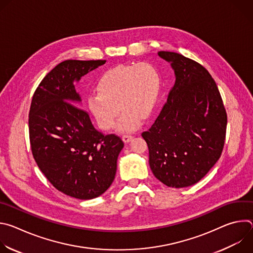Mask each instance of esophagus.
<instances>
[{
    "label": "esophagus",
    "mask_w": 253,
    "mask_h": 253,
    "mask_svg": "<svg viewBox=\"0 0 253 253\" xmlns=\"http://www.w3.org/2000/svg\"><path fill=\"white\" fill-rule=\"evenodd\" d=\"M133 135H130V134H124L123 136H122V140L125 142V143H128V142H130L132 139H133Z\"/></svg>",
    "instance_id": "34e87169"
}]
</instances>
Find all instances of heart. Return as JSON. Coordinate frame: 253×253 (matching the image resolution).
<instances>
[{
  "instance_id": "b5f03b06",
  "label": "heart",
  "mask_w": 253,
  "mask_h": 253,
  "mask_svg": "<svg viewBox=\"0 0 253 253\" xmlns=\"http://www.w3.org/2000/svg\"><path fill=\"white\" fill-rule=\"evenodd\" d=\"M96 91L89 95L88 106L102 130H136L154 113L159 101L161 80L157 69L150 63L117 65L99 78ZM121 108H119V107Z\"/></svg>"
}]
</instances>
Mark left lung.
Masks as SVG:
<instances>
[{"label": "left lung", "mask_w": 253, "mask_h": 253, "mask_svg": "<svg viewBox=\"0 0 253 253\" xmlns=\"http://www.w3.org/2000/svg\"><path fill=\"white\" fill-rule=\"evenodd\" d=\"M158 56L171 64L175 83L142 137L154 176L168 187H188L220 158L227 115L217 85L202 65L174 52L160 51Z\"/></svg>", "instance_id": "left-lung-1"}]
</instances>
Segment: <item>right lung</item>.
Wrapping results in <instances>:
<instances>
[{"label": "right lung", "instance_id": "right-lung-1", "mask_svg": "<svg viewBox=\"0 0 253 253\" xmlns=\"http://www.w3.org/2000/svg\"><path fill=\"white\" fill-rule=\"evenodd\" d=\"M105 63L66 60L58 64L36 89L29 113L36 163L56 189L82 200L96 198L110 187L124 147L120 137L96 130L89 114L74 105L81 102L74 82Z\"/></svg>", "mask_w": 253, "mask_h": 253}]
</instances>
